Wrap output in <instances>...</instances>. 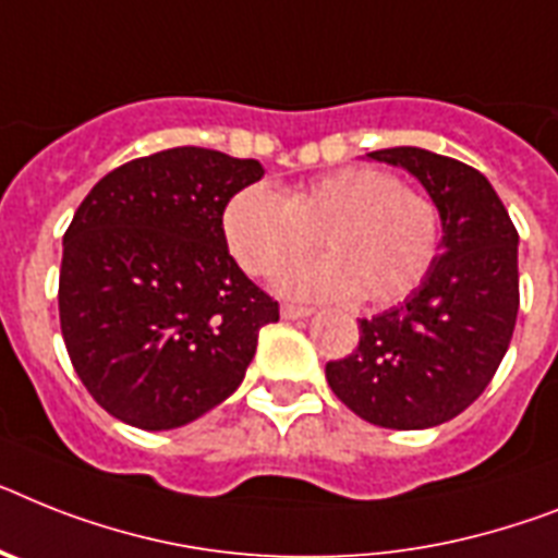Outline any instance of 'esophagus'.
I'll list each match as a JSON object with an SVG mask.
<instances>
[{"label":"esophagus","mask_w":558,"mask_h":558,"mask_svg":"<svg viewBox=\"0 0 558 558\" xmlns=\"http://www.w3.org/2000/svg\"><path fill=\"white\" fill-rule=\"evenodd\" d=\"M311 307H299V305H282V319H305L311 316Z\"/></svg>","instance_id":"obj_1"}]
</instances>
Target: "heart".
<instances>
[{"mask_svg":"<svg viewBox=\"0 0 558 558\" xmlns=\"http://www.w3.org/2000/svg\"><path fill=\"white\" fill-rule=\"evenodd\" d=\"M225 242L251 276H270L319 245V259L276 279L290 299L399 302L434 265L439 210L425 193L399 185L388 170L342 168L276 196L262 185L225 205Z\"/></svg>","mask_w":558,"mask_h":558,"instance_id":"1","label":"heart"}]
</instances>
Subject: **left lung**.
Instances as JSON below:
<instances>
[{"label": "left lung", "mask_w": 558, "mask_h": 558, "mask_svg": "<svg viewBox=\"0 0 558 558\" xmlns=\"http://www.w3.org/2000/svg\"><path fill=\"white\" fill-rule=\"evenodd\" d=\"M439 210L434 265L402 305L359 322V348L328 362V385L356 416L425 430L471 408L508 353L519 313V233L476 168L425 147H388Z\"/></svg>", "instance_id": "1"}]
</instances>
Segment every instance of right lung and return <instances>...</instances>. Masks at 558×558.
<instances>
[{"label": "right lung", "mask_w": 558, "mask_h": 558, "mask_svg": "<svg viewBox=\"0 0 558 558\" xmlns=\"http://www.w3.org/2000/svg\"><path fill=\"white\" fill-rule=\"evenodd\" d=\"M256 159L170 147L99 179L64 233L62 339L110 416L173 430L242 385L279 305L228 253L222 214Z\"/></svg>", "instance_id": "right-lung-1"}]
</instances>
